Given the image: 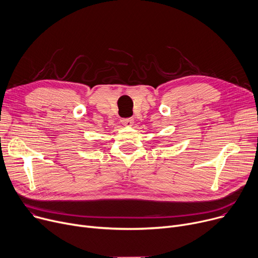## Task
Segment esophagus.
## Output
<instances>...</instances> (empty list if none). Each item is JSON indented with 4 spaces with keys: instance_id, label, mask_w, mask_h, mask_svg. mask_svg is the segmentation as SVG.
Masks as SVG:
<instances>
[{
    "instance_id": "esophagus-1",
    "label": "esophagus",
    "mask_w": 258,
    "mask_h": 258,
    "mask_svg": "<svg viewBox=\"0 0 258 258\" xmlns=\"http://www.w3.org/2000/svg\"><path fill=\"white\" fill-rule=\"evenodd\" d=\"M120 122L123 123V125L125 126H132L133 123H134V118L133 117H128V118H122V120Z\"/></svg>"
}]
</instances>
